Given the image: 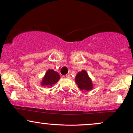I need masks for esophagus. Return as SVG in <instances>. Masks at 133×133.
I'll return each mask as SVG.
<instances>
[{
    "mask_svg": "<svg viewBox=\"0 0 133 133\" xmlns=\"http://www.w3.org/2000/svg\"><path fill=\"white\" fill-rule=\"evenodd\" d=\"M65 77H66L67 78H68V79H71L72 78L71 76L69 75V74H68V75H66V76H65Z\"/></svg>",
    "mask_w": 133,
    "mask_h": 133,
    "instance_id": "esophagus-1",
    "label": "esophagus"
}]
</instances>
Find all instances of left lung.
<instances>
[{
  "label": "left lung",
  "mask_w": 133,
  "mask_h": 133,
  "mask_svg": "<svg viewBox=\"0 0 133 133\" xmlns=\"http://www.w3.org/2000/svg\"><path fill=\"white\" fill-rule=\"evenodd\" d=\"M75 80L76 83L81 90H85L88 91L92 89V81L90 79L87 72L84 70H82L77 73Z\"/></svg>",
  "instance_id": "obj_1"
}]
</instances>
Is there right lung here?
Here are the masks:
<instances>
[{
    "instance_id": "obj_1",
    "label": "right lung",
    "mask_w": 133,
    "mask_h": 133,
    "mask_svg": "<svg viewBox=\"0 0 133 133\" xmlns=\"http://www.w3.org/2000/svg\"><path fill=\"white\" fill-rule=\"evenodd\" d=\"M60 78L59 73L52 69H49L42 79L41 85L44 86L51 87L53 84H56Z\"/></svg>"
}]
</instances>
